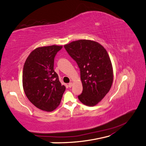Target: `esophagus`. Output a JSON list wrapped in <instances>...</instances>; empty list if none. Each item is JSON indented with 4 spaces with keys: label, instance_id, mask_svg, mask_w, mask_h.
Returning <instances> with one entry per match:
<instances>
[{
    "label": "esophagus",
    "instance_id": "34e87169",
    "mask_svg": "<svg viewBox=\"0 0 146 146\" xmlns=\"http://www.w3.org/2000/svg\"><path fill=\"white\" fill-rule=\"evenodd\" d=\"M72 86H73V83H70L68 84V87H69V88H72Z\"/></svg>",
    "mask_w": 146,
    "mask_h": 146
}]
</instances>
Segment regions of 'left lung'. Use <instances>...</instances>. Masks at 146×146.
<instances>
[{"label": "left lung", "mask_w": 146, "mask_h": 146, "mask_svg": "<svg viewBox=\"0 0 146 146\" xmlns=\"http://www.w3.org/2000/svg\"><path fill=\"white\" fill-rule=\"evenodd\" d=\"M64 47L80 70L83 89L78 99L84 105L94 106L109 92L113 83L109 54L100 44L90 40L73 41Z\"/></svg>", "instance_id": "1"}]
</instances>
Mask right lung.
Wrapping results in <instances>:
<instances>
[{
  "label": "right lung",
  "instance_id": "add662e5",
  "mask_svg": "<svg viewBox=\"0 0 146 146\" xmlns=\"http://www.w3.org/2000/svg\"><path fill=\"white\" fill-rule=\"evenodd\" d=\"M62 48L55 45L37 48L29 54L23 66L25 94L33 105L44 111L55 110L65 91L54 70V58Z\"/></svg>",
  "mask_w": 146,
  "mask_h": 146
}]
</instances>
